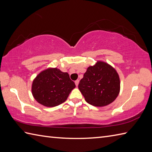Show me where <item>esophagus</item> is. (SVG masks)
<instances>
[{"label": "esophagus", "mask_w": 152, "mask_h": 152, "mask_svg": "<svg viewBox=\"0 0 152 152\" xmlns=\"http://www.w3.org/2000/svg\"><path fill=\"white\" fill-rule=\"evenodd\" d=\"M75 84H76V86H78V84H79V80H76V81H75Z\"/></svg>", "instance_id": "obj_1"}]
</instances>
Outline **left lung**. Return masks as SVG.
I'll list each match as a JSON object with an SVG mask.
<instances>
[{"label": "left lung", "instance_id": "8db88e82", "mask_svg": "<svg viewBox=\"0 0 152 152\" xmlns=\"http://www.w3.org/2000/svg\"><path fill=\"white\" fill-rule=\"evenodd\" d=\"M78 89L86 101L95 106H107L115 101L120 91L119 76L114 67L98 61L87 69Z\"/></svg>", "mask_w": 152, "mask_h": 152}]
</instances>
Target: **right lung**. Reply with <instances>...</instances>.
<instances>
[{
    "label": "right lung",
    "instance_id": "right-lung-1",
    "mask_svg": "<svg viewBox=\"0 0 152 152\" xmlns=\"http://www.w3.org/2000/svg\"><path fill=\"white\" fill-rule=\"evenodd\" d=\"M76 88L69 74L57 68H48L37 76L32 83V94L40 104L54 107L66 101Z\"/></svg>",
    "mask_w": 152,
    "mask_h": 152
}]
</instances>
